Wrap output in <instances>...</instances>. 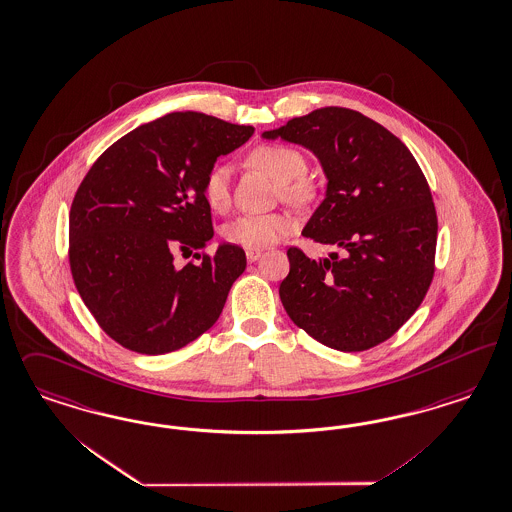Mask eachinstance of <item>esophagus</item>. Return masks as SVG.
Listing matches in <instances>:
<instances>
[{"instance_id":"1","label":"esophagus","mask_w":512,"mask_h":512,"mask_svg":"<svg viewBox=\"0 0 512 512\" xmlns=\"http://www.w3.org/2000/svg\"><path fill=\"white\" fill-rule=\"evenodd\" d=\"M260 256H262V250H252V248L247 250V260L250 264H252V262H256Z\"/></svg>"}]
</instances>
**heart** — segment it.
<instances>
[{
  "label": "heart",
  "mask_w": 512,
  "mask_h": 512,
  "mask_svg": "<svg viewBox=\"0 0 512 512\" xmlns=\"http://www.w3.org/2000/svg\"><path fill=\"white\" fill-rule=\"evenodd\" d=\"M248 165L265 172L279 184L283 201L303 207L317 195L315 184L305 178L307 161L296 148L283 144H262L248 153ZM203 197L210 209L222 210L229 205V169L216 165L203 182ZM294 228V220L284 212L273 214H243L224 228V239L231 245L264 248L279 243Z\"/></svg>",
  "instance_id": "heart-1"
}]
</instances>
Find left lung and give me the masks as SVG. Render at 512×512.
<instances>
[{
    "label": "left lung",
    "mask_w": 512,
    "mask_h": 512,
    "mask_svg": "<svg viewBox=\"0 0 512 512\" xmlns=\"http://www.w3.org/2000/svg\"><path fill=\"white\" fill-rule=\"evenodd\" d=\"M264 138L302 144L321 159L326 197L303 237L341 248L311 260L286 250L279 296L288 317L338 351L389 340L423 302L435 275V203L414 155L374 119L321 108Z\"/></svg>",
    "instance_id": "left-lung-1"
}]
</instances>
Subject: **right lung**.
<instances>
[{
  "label": "right lung",
  "instance_id": "1",
  "mask_svg": "<svg viewBox=\"0 0 512 512\" xmlns=\"http://www.w3.org/2000/svg\"><path fill=\"white\" fill-rule=\"evenodd\" d=\"M250 125L174 112L140 125L102 153L70 210V269L98 326L142 355L171 353L218 321L245 250L220 245L178 267V252L207 247L214 231L203 182Z\"/></svg>",
  "mask_w": 512,
  "mask_h": 512
}]
</instances>
